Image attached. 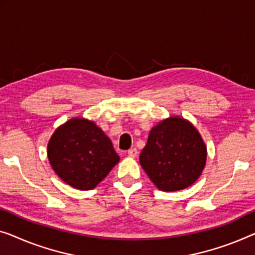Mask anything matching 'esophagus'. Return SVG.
<instances>
[{"mask_svg":"<svg viewBox=\"0 0 255 255\" xmlns=\"http://www.w3.org/2000/svg\"><path fill=\"white\" fill-rule=\"evenodd\" d=\"M137 149H135V147H132V149H129L128 151H127V154L129 155V157H131V158H135V157H137Z\"/></svg>","mask_w":255,"mask_h":255,"instance_id":"esophagus-1","label":"esophagus"}]
</instances>
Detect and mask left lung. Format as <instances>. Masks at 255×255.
Returning <instances> with one entry per match:
<instances>
[{
    "instance_id": "obj_1",
    "label": "left lung",
    "mask_w": 255,
    "mask_h": 255,
    "mask_svg": "<svg viewBox=\"0 0 255 255\" xmlns=\"http://www.w3.org/2000/svg\"><path fill=\"white\" fill-rule=\"evenodd\" d=\"M206 157V146L197 129L174 117L151 129L139 162L158 189L177 191L196 182Z\"/></svg>"
}]
</instances>
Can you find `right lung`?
Wrapping results in <instances>:
<instances>
[{"mask_svg": "<svg viewBox=\"0 0 255 255\" xmlns=\"http://www.w3.org/2000/svg\"><path fill=\"white\" fill-rule=\"evenodd\" d=\"M48 158L57 175L79 190L94 189L119 161L111 139L86 119H71L57 129Z\"/></svg>", "mask_w": 255, "mask_h": 255, "instance_id": "right-lung-1", "label": "right lung"}]
</instances>
